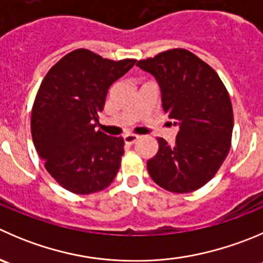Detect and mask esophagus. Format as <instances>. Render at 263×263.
Instances as JSON below:
<instances>
[{"instance_id":"1","label":"esophagus","mask_w":263,"mask_h":263,"mask_svg":"<svg viewBox=\"0 0 263 263\" xmlns=\"http://www.w3.org/2000/svg\"><path fill=\"white\" fill-rule=\"evenodd\" d=\"M123 140L126 144L132 145L134 142H136L137 140H139V136H137V135H134V134H127L123 136Z\"/></svg>"}]
</instances>
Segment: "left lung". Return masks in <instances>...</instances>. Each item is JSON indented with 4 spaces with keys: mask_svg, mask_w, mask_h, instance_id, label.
<instances>
[{
    "mask_svg": "<svg viewBox=\"0 0 263 263\" xmlns=\"http://www.w3.org/2000/svg\"><path fill=\"white\" fill-rule=\"evenodd\" d=\"M136 65L154 76L163 110L178 127L173 145L157 139L159 149L147 160L150 177L171 193L198 190L215 177L230 150L234 114L228 90L207 63L185 48Z\"/></svg>",
    "mask_w": 263,
    "mask_h": 263,
    "instance_id": "left-lung-1",
    "label": "left lung"
}]
</instances>
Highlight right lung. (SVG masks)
<instances>
[{
	"mask_svg": "<svg viewBox=\"0 0 263 263\" xmlns=\"http://www.w3.org/2000/svg\"><path fill=\"white\" fill-rule=\"evenodd\" d=\"M86 48L61 58L43 78L30 118L33 144L47 172L80 195L113 182L124 153L122 137L96 131L109 87L135 65Z\"/></svg>",
	"mask_w": 263,
	"mask_h": 263,
	"instance_id": "right-lung-1",
	"label": "right lung"
}]
</instances>
